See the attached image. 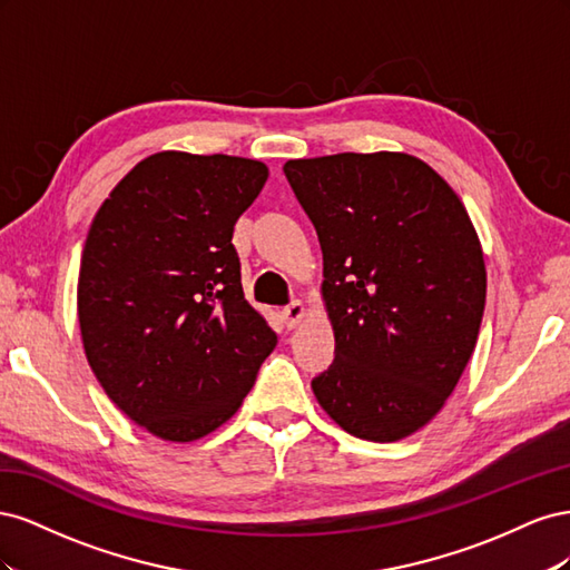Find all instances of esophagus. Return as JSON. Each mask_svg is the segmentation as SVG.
Returning a JSON list of instances; mask_svg holds the SVG:
<instances>
[{"instance_id": "esophagus-1", "label": "esophagus", "mask_w": 570, "mask_h": 570, "mask_svg": "<svg viewBox=\"0 0 570 570\" xmlns=\"http://www.w3.org/2000/svg\"><path fill=\"white\" fill-rule=\"evenodd\" d=\"M302 318H304V304L299 302V299H295V302H289L285 308H283V321H285V325L289 327H297L299 323H302Z\"/></svg>"}]
</instances>
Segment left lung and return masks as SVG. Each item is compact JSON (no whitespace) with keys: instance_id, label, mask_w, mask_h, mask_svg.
Wrapping results in <instances>:
<instances>
[{"instance_id":"1","label":"left lung","mask_w":570,"mask_h":570,"mask_svg":"<svg viewBox=\"0 0 570 570\" xmlns=\"http://www.w3.org/2000/svg\"><path fill=\"white\" fill-rule=\"evenodd\" d=\"M285 178L323 252L335 361L312 381L342 430L416 433L475 350L488 273L469 212L425 161L400 151L295 159Z\"/></svg>"}]
</instances>
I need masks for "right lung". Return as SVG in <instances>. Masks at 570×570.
<instances>
[{
	"mask_svg": "<svg viewBox=\"0 0 570 570\" xmlns=\"http://www.w3.org/2000/svg\"><path fill=\"white\" fill-rule=\"evenodd\" d=\"M268 168L159 151L99 206L78 275L85 356L130 421L170 442L226 423L275 333L247 304L233 230Z\"/></svg>",
	"mask_w": 570,
	"mask_h": 570,
	"instance_id": "right-lung-1",
	"label": "right lung"
}]
</instances>
